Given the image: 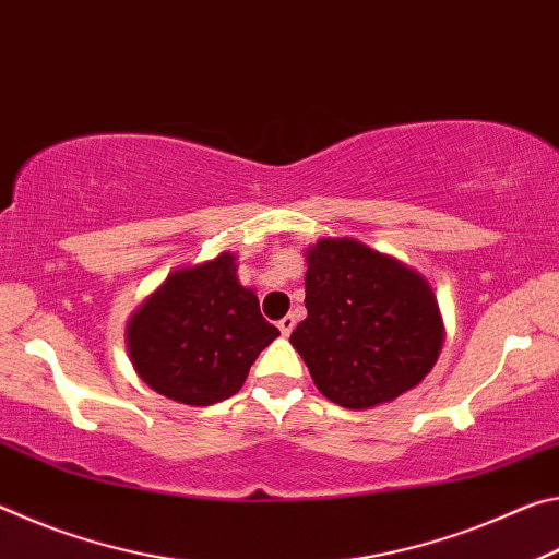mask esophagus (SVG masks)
Listing matches in <instances>:
<instances>
[{
    "label": "esophagus",
    "mask_w": 559,
    "mask_h": 559,
    "mask_svg": "<svg viewBox=\"0 0 559 559\" xmlns=\"http://www.w3.org/2000/svg\"><path fill=\"white\" fill-rule=\"evenodd\" d=\"M293 328H296V318H293V316H286V318L278 320V330L283 335H290Z\"/></svg>",
    "instance_id": "1"
}]
</instances>
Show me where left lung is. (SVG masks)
Instances as JSON below:
<instances>
[{
  "label": "left lung",
  "mask_w": 559,
  "mask_h": 559,
  "mask_svg": "<svg viewBox=\"0 0 559 559\" xmlns=\"http://www.w3.org/2000/svg\"><path fill=\"white\" fill-rule=\"evenodd\" d=\"M308 318L290 333L320 394L345 409L392 402L437 362L443 328L419 273L355 239L308 251Z\"/></svg>",
  "instance_id": "obj_1"
}]
</instances>
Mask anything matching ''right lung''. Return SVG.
Wrapping results in <instances>:
<instances>
[{"mask_svg": "<svg viewBox=\"0 0 559 559\" xmlns=\"http://www.w3.org/2000/svg\"><path fill=\"white\" fill-rule=\"evenodd\" d=\"M281 333L231 253L175 271L130 318L128 353L140 380L169 400L210 406L241 390L253 359Z\"/></svg>", "mask_w": 559, "mask_h": 559, "instance_id": "1", "label": "right lung"}]
</instances>
